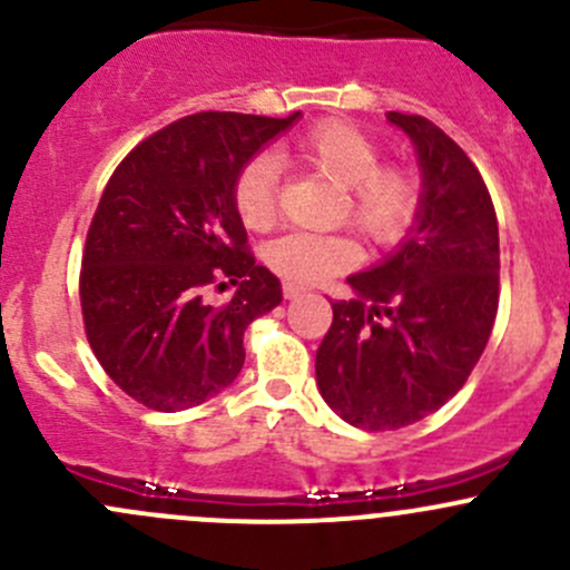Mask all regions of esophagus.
<instances>
[{
  "mask_svg": "<svg viewBox=\"0 0 570 570\" xmlns=\"http://www.w3.org/2000/svg\"><path fill=\"white\" fill-rule=\"evenodd\" d=\"M281 289H284V297L286 301H292V297H297V295H303V286H297V284H289V281H284V286H281Z\"/></svg>",
  "mask_w": 570,
  "mask_h": 570,
  "instance_id": "obj_1",
  "label": "esophagus"
}]
</instances>
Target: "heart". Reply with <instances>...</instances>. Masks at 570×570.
Listing matches in <instances>:
<instances>
[{"label":"heart","instance_id":"1","mask_svg":"<svg viewBox=\"0 0 570 570\" xmlns=\"http://www.w3.org/2000/svg\"><path fill=\"white\" fill-rule=\"evenodd\" d=\"M297 163L344 187L342 215L375 248H396L416 226L424 204L422 176L402 163H381L375 137L347 120H322L289 146ZM237 217L250 232L275 223L278 209V165L256 154L237 170L232 184ZM267 264L289 284L312 286L355 267L361 245L347 234L292 232L267 245Z\"/></svg>","mask_w":570,"mask_h":570}]
</instances>
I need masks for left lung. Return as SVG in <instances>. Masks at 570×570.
<instances>
[{"instance_id": "left-lung-1", "label": "left lung", "mask_w": 570, "mask_h": 570, "mask_svg": "<svg viewBox=\"0 0 570 570\" xmlns=\"http://www.w3.org/2000/svg\"><path fill=\"white\" fill-rule=\"evenodd\" d=\"M419 151L424 204L392 258L350 275L317 350L327 405L361 430H400L463 389L499 308V226L469 154L422 115L389 112Z\"/></svg>"}]
</instances>
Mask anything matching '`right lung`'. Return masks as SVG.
Here are the masks:
<instances>
[{"mask_svg":"<svg viewBox=\"0 0 570 570\" xmlns=\"http://www.w3.org/2000/svg\"><path fill=\"white\" fill-rule=\"evenodd\" d=\"M289 118L184 115L137 142L101 193L79 269L85 336L109 381L151 411L200 405L245 364V327L281 303L232 200L237 170ZM234 283L223 307L209 288Z\"/></svg>","mask_w":570,"mask_h":570,"instance_id":"obj_1","label":"right lung"}]
</instances>
